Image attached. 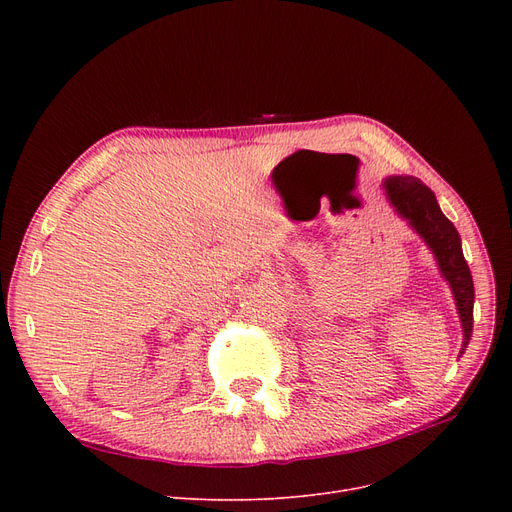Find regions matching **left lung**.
Returning a JSON list of instances; mask_svg holds the SVG:
<instances>
[{"label": "left lung", "instance_id": "8db88e82", "mask_svg": "<svg viewBox=\"0 0 512 512\" xmlns=\"http://www.w3.org/2000/svg\"><path fill=\"white\" fill-rule=\"evenodd\" d=\"M382 188L398 218L409 224V228L425 242V247L432 251L436 259L440 276L452 292L456 313L461 319L463 344L459 355H463L473 334L475 290L469 265L463 255L461 236L442 213L432 188L425 186L419 178L405 174L386 176L382 180Z\"/></svg>", "mask_w": 512, "mask_h": 512}]
</instances>
